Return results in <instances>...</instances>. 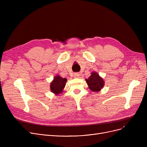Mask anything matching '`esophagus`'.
I'll return each instance as SVG.
<instances>
[{
	"instance_id": "esophagus-1",
	"label": "esophagus",
	"mask_w": 147,
	"mask_h": 147,
	"mask_svg": "<svg viewBox=\"0 0 147 147\" xmlns=\"http://www.w3.org/2000/svg\"><path fill=\"white\" fill-rule=\"evenodd\" d=\"M74 76L76 78H79V76H80V74L78 73H74Z\"/></svg>"
}]
</instances>
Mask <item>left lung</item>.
<instances>
[{"label": "left lung", "mask_w": 147, "mask_h": 147, "mask_svg": "<svg viewBox=\"0 0 147 147\" xmlns=\"http://www.w3.org/2000/svg\"><path fill=\"white\" fill-rule=\"evenodd\" d=\"M86 82L89 88L93 92H99L104 86L103 79L96 72H92L89 78L86 79Z\"/></svg>", "instance_id": "8db88e82"}]
</instances>
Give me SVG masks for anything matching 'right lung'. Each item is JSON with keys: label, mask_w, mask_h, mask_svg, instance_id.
Instances as JSON below:
<instances>
[{"label": "right lung", "mask_w": 147, "mask_h": 147, "mask_svg": "<svg viewBox=\"0 0 147 147\" xmlns=\"http://www.w3.org/2000/svg\"><path fill=\"white\" fill-rule=\"evenodd\" d=\"M67 80V79L61 78L60 76H55L51 83V91L55 95L61 94L65 86Z\"/></svg>", "instance_id": "obj_1"}]
</instances>
